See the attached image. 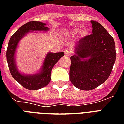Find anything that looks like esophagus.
Wrapping results in <instances>:
<instances>
[{
	"instance_id": "esophagus-1",
	"label": "esophagus",
	"mask_w": 124,
	"mask_h": 124,
	"mask_svg": "<svg viewBox=\"0 0 124 124\" xmlns=\"http://www.w3.org/2000/svg\"><path fill=\"white\" fill-rule=\"evenodd\" d=\"M64 53L65 55H66V56H69L70 55V54H71V52H70L69 50H65Z\"/></svg>"
}]
</instances>
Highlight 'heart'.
<instances>
[{"label":"heart","mask_w":124,"mask_h":124,"mask_svg":"<svg viewBox=\"0 0 124 124\" xmlns=\"http://www.w3.org/2000/svg\"><path fill=\"white\" fill-rule=\"evenodd\" d=\"M74 33L80 32V30H79V29H78V28H76V29H74ZM82 33H83L84 35H86V34H88V31H86V30H84V31H83Z\"/></svg>","instance_id":"heart-1"}]
</instances>
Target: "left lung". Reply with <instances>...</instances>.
Listing matches in <instances>:
<instances>
[{"instance_id": "1", "label": "left lung", "mask_w": 124, "mask_h": 124, "mask_svg": "<svg viewBox=\"0 0 124 124\" xmlns=\"http://www.w3.org/2000/svg\"><path fill=\"white\" fill-rule=\"evenodd\" d=\"M92 34L76 42L70 57V80L82 90H90L103 84L112 72L116 58L114 38L94 20Z\"/></svg>"}]
</instances>
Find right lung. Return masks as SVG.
<instances>
[{
    "label": "right lung",
    "instance_id": "add662e5",
    "mask_svg": "<svg viewBox=\"0 0 124 124\" xmlns=\"http://www.w3.org/2000/svg\"><path fill=\"white\" fill-rule=\"evenodd\" d=\"M46 25L45 23L38 21H31L26 23L10 37L7 48V60L11 75L20 85L31 90L42 88L48 84L51 80L52 69L57 62L64 56L63 52L57 53L48 52L38 72L33 74H24L18 71L16 65L15 54L19 42L28 33L34 31H48L49 28Z\"/></svg>",
    "mask_w": 124,
    "mask_h": 124
}]
</instances>
